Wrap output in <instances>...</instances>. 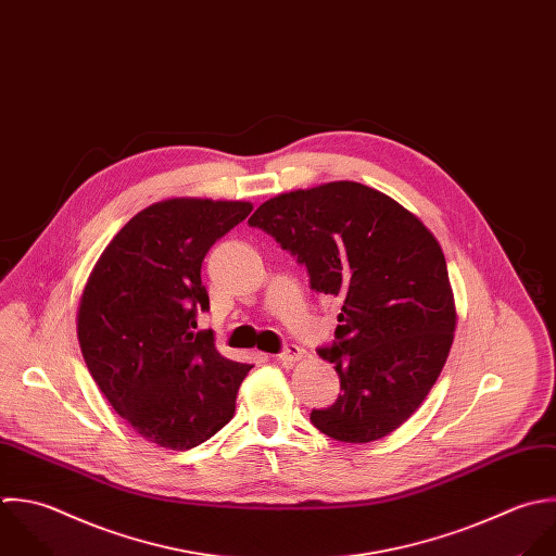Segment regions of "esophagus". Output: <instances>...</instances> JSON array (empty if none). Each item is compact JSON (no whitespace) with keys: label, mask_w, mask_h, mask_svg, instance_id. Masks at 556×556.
<instances>
[{"label":"esophagus","mask_w":556,"mask_h":556,"mask_svg":"<svg viewBox=\"0 0 556 556\" xmlns=\"http://www.w3.org/2000/svg\"><path fill=\"white\" fill-rule=\"evenodd\" d=\"M301 357H303V349H299L296 344H286V346H283V351L277 355V359H279L281 364H286V366H290V364L299 362Z\"/></svg>","instance_id":"esophagus-1"}]
</instances>
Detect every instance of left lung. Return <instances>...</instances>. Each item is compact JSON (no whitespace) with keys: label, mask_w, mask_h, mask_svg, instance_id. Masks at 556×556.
Returning a JSON list of instances; mask_svg holds the SVG:
<instances>
[{"label":"left lung","mask_w":556,"mask_h":556,"mask_svg":"<svg viewBox=\"0 0 556 556\" xmlns=\"http://www.w3.org/2000/svg\"><path fill=\"white\" fill-rule=\"evenodd\" d=\"M340 299L336 364L342 394L309 414L325 435L366 444L396 431L438 381L455 333V301L433 233L388 194L333 181L279 194L249 218Z\"/></svg>","instance_id":"1"}]
</instances>
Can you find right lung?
<instances>
[{
	"label": "right lung",
	"mask_w": 556,
	"mask_h": 556,
	"mask_svg": "<svg viewBox=\"0 0 556 556\" xmlns=\"http://www.w3.org/2000/svg\"><path fill=\"white\" fill-rule=\"evenodd\" d=\"M242 201L173 199L136 214L105 247L84 288L77 340L90 377L144 440L188 451L236 412L253 368L223 357L212 331L201 264L251 214Z\"/></svg>",
	"instance_id": "1"
}]
</instances>
